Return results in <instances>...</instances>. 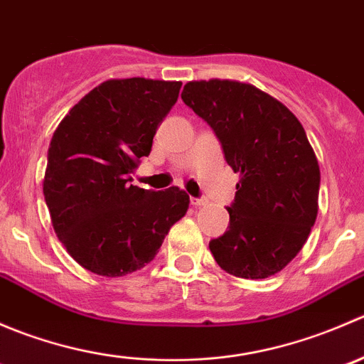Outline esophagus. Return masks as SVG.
Returning <instances> with one entry per match:
<instances>
[{"label":"esophagus","instance_id":"34e87169","mask_svg":"<svg viewBox=\"0 0 364 364\" xmlns=\"http://www.w3.org/2000/svg\"><path fill=\"white\" fill-rule=\"evenodd\" d=\"M190 203H192V205H196V208H199V205L205 204V199L204 197H192V199H190Z\"/></svg>","mask_w":364,"mask_h":364}]
</instances>
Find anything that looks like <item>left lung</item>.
<instances>
[{
    "instance_id": "1",
    "label": "left lung",
    "mask_w": 364,
    "mask_h": 364,
    "mask_svg": "<svg viewBox=\"0 0 364 364\" xmlns=\"http://www.w3.org/2000/svg\"><path fill=\"white\" fill-rule=\"evenodd\" d=\"M181 98L241 174L227 205L229 230L209 250L234 277L278 273L306 243L318 211L321 171L303 124L277 98L237 80H193Z\"/></svg>"
}]
</instances>
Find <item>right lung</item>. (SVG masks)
Wrapping results in <instances>:
<instances>
[{"label": "right lung", "instance_id": "right-lung-1", "mask_svg": "<svg viewBox=\"0 0 364 364\" xmlns=\"http://www.w3.org/2000/svg\"><path fill=\"white\" fill-rule=\"evenodd\" d=\"M179 90L176 80H105L54 132L43 196L56 236L91 273L114 278L144 267L188 209V193L178 186L132 185Z\"/></svg>", "mask_w": 364, "mask_h": 364}]
</instances>
